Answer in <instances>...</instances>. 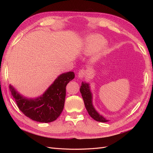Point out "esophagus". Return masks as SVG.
I'll return each mask as SVG.
<instances>
[{
	"label": "esophagus",
	"instance_id": "34e87169",
	"mask_svg": "<svg viewBox=\"0 0 153 153\" xmlns=\"http://www.w3.org/2000/svg\"><path fill=\"white\" fill-rule=\"evenodd\" d=\"M86 71L84 70V69H81V70L78 72V77H79L80 78H82L85 76L86 75Z\"/></svg>",
	"mask_w": 153,
	"mask_h": 153
}]
</instances>
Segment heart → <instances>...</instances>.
I'll use <instances>...</instances> for the list:
<instances>
[{"label": "heart", "mask_w": 153, "mask_h": 153, "mask_svg": "<svg viewBox=\"0 0 153 153\" xmlns=\"http://www.w3.org/2000/svg\"><path fill=\"white\" fill-rule=\"evenodd\" d=\"M106 40L104 37L100 34H92L85 39L82 47V53L90 54L97 52V55H105L108 52V47L104 45Z\"/></svg>", "instance_id": "1"}]
</instances>
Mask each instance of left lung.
I'll list each match as a JSON object with an SVG mask.
<instances>
[{
    "mask_svg": "<svg viewBox=\"0 0 153 153\" xmlns=\"http://www.w3.org/2000/svg\"><path fill=\"white\" fill-rule=\"evenodd\" d=\"M80 91L82 98L84 101L86 110L90 116L96 121L101 123L108 122V120L106 119L103 116L100 115L94 107L93 104H92V94L90 89L89 84L85 82H82Z\"/></svg>",
    "mask_w": 153,
    "mask_h": 153,
    "instance_id": "left-lung-1",
    "label": "left lung"
}]
</instances>
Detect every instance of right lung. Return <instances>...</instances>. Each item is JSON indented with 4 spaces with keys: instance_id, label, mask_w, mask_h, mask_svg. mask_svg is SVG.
<instances>
[{
    "instance_id": "obj_1",
    "label": "right lung",
    "mask_w": 153,
    "mask_h": 153,
    "mask_svg": "<svg viewBox=\"0 0 153 153\" xmlns=\"http://www.w3.org/2000/svg\"><path fill=\"white\" fill-rule=\"evenodd\" d=\"M75 78V73L69 71L60 75L43 95L36 98H27L11 85L10 89L18 107L27 117L39 123H50L62 113L66 98V87Z\"/></svg>"
}]
</instances>
